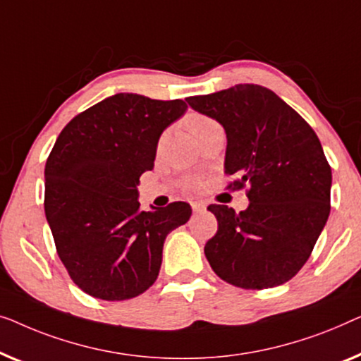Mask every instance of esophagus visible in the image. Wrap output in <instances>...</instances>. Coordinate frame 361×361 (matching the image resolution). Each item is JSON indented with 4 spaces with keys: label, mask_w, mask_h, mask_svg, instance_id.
Here are the masks:
<instances>
[{
    "label": "esophagus",
    "mask_w": 361,
    "mask_h": 361,
    "mask_svg": "<svg viewBox=\"0 0 361 361\" xmlns=\"http://www.w3.org/2000/svg\"><path fill=\"white\" fill-rule=\"evenodd\" d=\"M191 207H192V212H201L206 209V204L202 201H192Z\"/></svg>",
    "instance_id": "1"
}]
</instances>
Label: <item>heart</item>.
I'll return each instance as SVG.
<instances>
[{
    "label": "heart",
    "mask_w": 361,
    "mask_h": 361,
    "mask_svg": "<svg viewBox=\"0 0 361 361\" xmlns=\"http://www.w3.org/2000/svg\"><path fill=\"white\" fill-rule=\"evenodd\" d=\"M186 124H188V129L192 135H200L202 130H206L207 128H211V126L216 124V121H212L211 118H207V116H202V114H190L186 119ZM196 180L195 178H188L185 181V185L188 188H195L196 186Z\"/></svg>",
    "instance_id": "b5f03b06"
}]
</instances>
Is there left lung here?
Masks as SVG:
<instances>
[{"label": "left lung", "instance_id": "left-lung-1", "mask_svg": "<svg viewBox=\"0 0 361 361\" xmlns=\"http://www.w3.org/2000/svg\"><path fill=\"white\" fill-rule=\"evenodd\" d=\"M188 104L226 130L224 170L248 186L250 204L235 212L211 204L216 235L207 262L221 280L243 289L280 286L307 262L331 212L332 170L316 132L260 85H235Z\"/></svg>", "mask_w": 361, "mask_h": 361}]
</instances>
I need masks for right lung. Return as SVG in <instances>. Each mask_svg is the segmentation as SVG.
I'll list each match as a JSON object with an SVG mask.
<instances>
[{
    "label": "right lung",
    "mask_w": 361,
    "mask_h": 361,
    "mask_svg": "<svg viewBox=\"0 0 361 361\" xmlns=\"http://www.w3.org/2000/svg\"><path fill=\"white\" fill-rule=\"evenodd\" d=\"M186 109L183 99L118 93L60 132L45 164V217L70 278L90 296L124 301L147 291L166 235L190 219L188 202L140 211L137 200L161 132Z\"/></svg>",
    "instance_id": "right-lung-1"
}]
</instances>
